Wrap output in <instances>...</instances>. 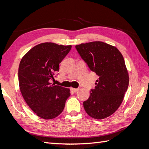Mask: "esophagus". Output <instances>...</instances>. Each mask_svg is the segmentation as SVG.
Here are the masks:
<instances>
[{"instance_id": "esophagus-1", "label": "esophagus", "mask_w": 149, "mask_h": 149, "mask_svg": "<svg viewBox=\"0 0 149 149\" xmlns=\"http://www.w3.org/2000/svg\"><path fill=\"white\" fill-rule=\"evenodd\" d=\"M79 90V88H71V91H72V92H73V93H76V92H77Z\"/></svg>"}]
</instances>
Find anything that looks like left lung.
<instances>
[{
	"label": "left lung",
	"instance_id": "left-lung-1",
	"mask_svg": "<svg viewBox=\"0 0 149 149\" xmlns=\"http://www.w3.org/2000/svg\"><path fill=\"white\" fill-rule=\"evenodd\" d=\"M89 69L98 76L96 86L83 102L91 118L103 119L118 109L127 91L129 76L124 57L116 47L96 41L76 45Z\"/></svg>",
	"mask_w": 149,
	"mask_h": 149
}]
</instances>
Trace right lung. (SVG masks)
Listing matches in <instances>:
<instances>
[{"mask_svg": "<svg viewBox=\"0 0 149 149\" xmlns=\"http://www.w3.org/2000/svg\"><path fill=\"white\" fill-rule=\"evenodd\" d=\"M71 45L45 42L35 46L22 57L19 67L22 95L36 115L52 119L64 109L70 90L52 84L59 64L69 53Z\"/></svg>", "mask_w": 149, "mask_h": 149, "instance_id": "1", "label": "right lung"}]
</instances>
